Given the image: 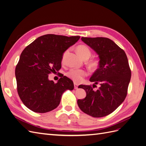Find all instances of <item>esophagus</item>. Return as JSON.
I'll use <instances>...</instances> for the list:
<instances>
[{
    "mask_svg": "<svg viewBox=\"0 0 146 146\" xmlns=\"http://www.w3.org/2000/svg\"><path fill=\"white\" fill-rule=\"evenodd\" d=\"M74 88H75V89H77V88H78L77 84L76 83H74Z\"/></svg>",
    "mask_w": 146,
    "mask_h": 146,
    "instance_id": "34e87169",
    "label": "esophagus"
}]
</instances>
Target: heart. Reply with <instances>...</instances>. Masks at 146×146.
<instances>
[{"mask_svg": "<svg viewBox=\"0 0 146 146\" xmlns=\"http://www.w3.org/2000/svg\"><path fill=\"white\" fill-rule=\"evenodd\" d=\"M77 51L83 59H88L91 55V52L88 47L85 45H80L77 47ZM68 50H66L62 57V62H64L65 56L68 54ZM89 65L92 68H97L99 65V62L98 60H92L89 62ZM70 79H71L76 83H79L83 82L84 78L88 76V72L86 70L77 68H72L66 74Z\"/></svg>", "mask_w": 146, "mask_h": 146, "instance_id": "1", "label": "heart"}]
</instances>
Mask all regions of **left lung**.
I'll use <instances>...</instances> for the list:
<instances>
[{
	"mask_svg": "<svg viewBox=\"0 0 146 146\" xmlns=\"http://www.w3.org/2000/svg\"><path fill=\"white\" fill-rule=\"evenodd\" d=\"M99 55V68L90 78L95 85L78 86L86 92L77 104L83 112L94 117L107 116L113 113L125 100L131 78V70L125 53L107 38H82ZM100 87L96 91V84Z\"/></svg>",
	"mask_w": 146,
	"mask_h": 146,
	"instance_id": "obj_1",
	"label": "left lung"
}]
</instances>
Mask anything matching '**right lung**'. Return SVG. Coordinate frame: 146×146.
Here are the masks:
<instances>
[{"label":"right lung","mask_w":146,"mask_h":146,"mask_svg":"<svg viewBox=\"0 0 146 146\" xmlns=\"http://www.w3.org/2000/svg\"><path fill=\"white\" fill-rule=\"evenodd\" d=\"M80 38L47 34L22 52L15 69L17 91L29 109L39 113L50 111L59 105L64 91L74 90L73 82L62 74L56 83L48 77L61 69L63 53Z\"/></svg>","instance_id":"add662e5"}]
</instances>
